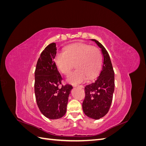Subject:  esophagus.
I'll return each mask as SVG.
<instances>
[{
    "mask_svg": "<svg viewBox=\"0 0 146 146\" xmlns=\"http://www.w3.org/2000/svg\"><path fill=\"white\" fill-rule=\"evenodd\" d=\"M74 86L75 87H80V88H83V85H74Z\"/></svg>",
    "mask_w": 146,
    "mask_h": 146,
    "instance_id": "34e87169",
    "label": "esophagus"
}]
</instances>
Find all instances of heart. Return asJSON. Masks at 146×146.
Masks as SVG:
<instances>
[{"mask_svg": "<svg viewBox=\"0 0 146 146\" xmlns=\"http://www.w3.org/2000/svg\"><path fill=\"white\" fill-rule=\"evenodd\" d=\"M54 61L56 68L65 76L70 73L75 63L77 69L69 74L67 81L77 84L86 80L88 77L96 76L101 66L102 55L97 47L75 43L66 46L64 52H57Z\"/></svg>", "mask_w": 146, "mask_h": 146, "instance_id": "b5f03b06", "label": "heart"}]
</instances>
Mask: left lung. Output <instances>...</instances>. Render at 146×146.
<instances>
[{
  "mask_svg": "<svg viewBox=\"0 0 146 146\" xmlns=\"http://www.w3.org/2000/svg\"><path fill=\"white\" fill-rule=\"evenodd\" d=\"M91 40L101 48L103 64L97 80L85 88V98L82 108L88 117L99 119L107 114L111 106L114 90V73L107 50L98 41Z\"/></svg>",
  "mask_w": 146,
  "mask_h": 146,
  "instance_id": "8db88e82",
  "label": "left lung"
}]
</instances>
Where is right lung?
Instances as JSON below:
<instances>
[{
  "instance_id": "1",
  "label": "right lung",
  "mask_w": 146,
  "mask_h": 146,
  "mask_svg": "<svg viewBox=\"0 0 146 146\" xmlns=\"http://www.w3.org/2000/svg\"><path fill=\"white\" fill-rule=\"evenodd\" d=\"M56 44H48L41 52L35 71V94L38 107L41 113L50 119L62 117L66 112L71 85L60 87L61 77L54 58Z\"/></svg>"
}]
</instances>
